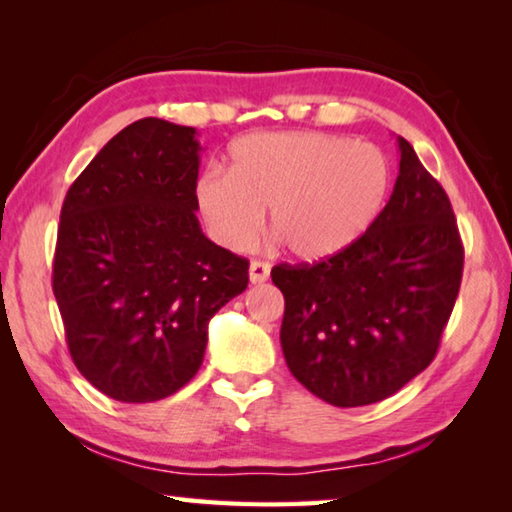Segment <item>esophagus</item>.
<instances>
[{"label": "esophagus", "instance_id": "obj_1", "mask_svg": "<svg viewBox=\"0 0 512 512\" xmlns=\"http://www.w3.org/2000/svg\"><path fill=\"white\" fill-rule=\"evenodd\" d=\"M268 275H271V266H268L266 262H250V266H248L250 284H262L268 280Z\"/></svg>", "mask_w": 512, "mask_h": 512}]
</instances>
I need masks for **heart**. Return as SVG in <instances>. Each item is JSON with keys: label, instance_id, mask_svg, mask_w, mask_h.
<instances>
[{"label": "heart", "instance_id": "b5f03b06", "mask_svg": "<svg viewBox=\"0 0 512 512\" xmlns=\"http://www.w3.org/2000/svg\"><path fill=\"white\" fill-rule=\"evenodd\" d=\"M391 167L377 146L293 131L246 135L230 146L228 173L207 169L194 198L210 235L230 250L268 228L302 262H320L366 235L386 203Z\"/></svg>", "mask_w": 512, "mask_h": 512}]
</instances>
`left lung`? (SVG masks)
Here are the masks:
<instances>
[{"instance_id":"1","label":"left lung","mask_w":512,"mask_h":512,"mask_svg":"<svg viewBox=\"0 0 512 512\" xmlns=\"http://www.w3.org/2000/svg\"><path fill=\"white\" fill-rule=\"evenodd\" d=\"M400 173L366 235L314 266L271 271L291 375L352 409L400 391L436 357L461 289L463 244L445 189L397 137Z\"/></svg>"}]
</instances>
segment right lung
<instances>
[{
	"label": "right lung",
	"instance_id": "add662e5",
	"mask_svg": "<svg viewBox=\"0 0 512 512\" xmlns=\"http://www.w3.org/2000/svg\"><path fill=\"white\" fill-rule=\"evenodd\" d=\"M196 128L146 117L85 167L60 210L54 296L81 375L117 402L180 391L207 325L248 287V259L212 244L196 219Z\"/></svg>",
	"mask_w": 512,
	"mask_h": 512
}]
</instances>
